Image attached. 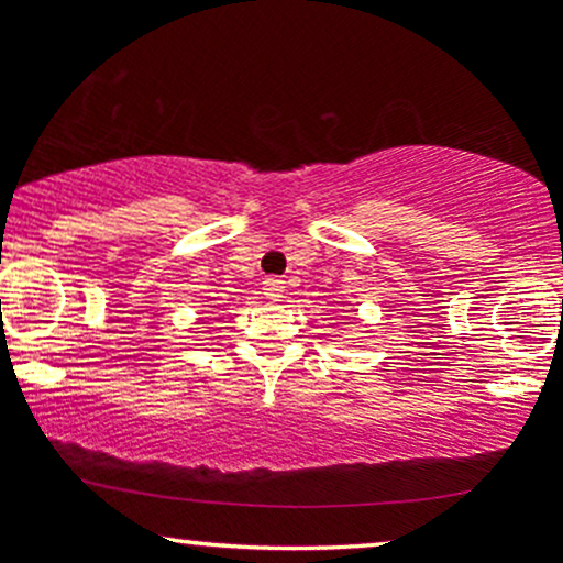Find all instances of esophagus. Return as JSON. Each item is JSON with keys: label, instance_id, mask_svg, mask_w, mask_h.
<instances>
[{"label": "esophagus", "instance_id": "esophagus-1", "mask_svg": "<svg viewBox=\"0 0 563 563\" xmlns=\"http://www.w3.org/2000/svg\"><path fill=\"white\" fill-rule=\"evenodd\" d=\"M262 290L264 296H267L269 301H280L283 299V290H286V286H283V280H277V277H267V280L262 283Z\"/></svg>", "mask_w": 563, "mask_h": 563}]
</instances>
